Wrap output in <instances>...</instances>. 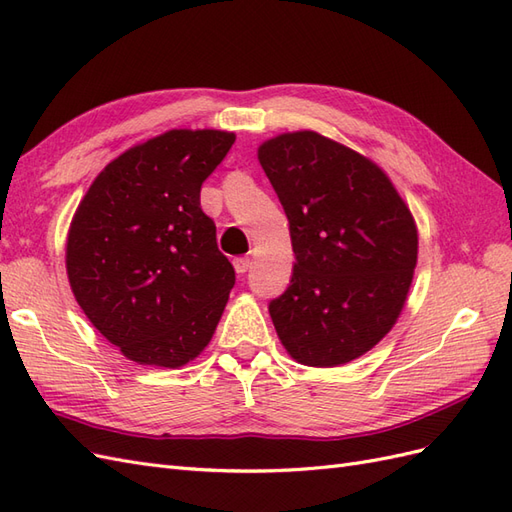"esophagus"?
Instances as JSON below:
<instances>
[{
    "mask_svg": "<svg viewBox=\"0 0 512 512\" xmlns=\"http://www.w3.org/2000/svg\"><path fill=\"white\" fill-rule=\"evenodd\" d=\"M233 268H236L238 274H246L248 268H251V259H248V257H236V259H233Z\"/></svg>",
    "mask_w": 512,
    "mask_h": 512,
    "instance_id": "1",
    "label": "esophagus"
}]
</instances>
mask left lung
Returning <instances> with one entry per match:
<instances>
[{
  "mask_svg": "<svg viewBox=\"0 0 512 512\" xmlns=\"http://www.w3.org/2000/svg\"><path fill=\"white\" fill-rule=\"evenodd\" d=\"M259 163L289 221L296 264L268 306L289 356L339 367L367 354L410 291L418 231L388 175L313 130L259 145Z\"/></svg>",
  "mask_w": 512,
  "mask_h": 512,
  "instance_id": "1",
  "label": "left lung"
}]
</instances>
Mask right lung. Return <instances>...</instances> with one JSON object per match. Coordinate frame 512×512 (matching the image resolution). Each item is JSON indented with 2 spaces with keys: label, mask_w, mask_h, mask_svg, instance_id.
I'll use <instances>...</instances> for the list:
<instances>
[{
  "label": "right lung",
  "mask_w": 512,
  "mask_h": 512,
  "mask_svg": "<svg viewBox=\"0 0 512 512\" xmlns=\"http://www.w3.org/2000/svg\"><path fill=\"white\" fill-rule=\"evenodd\" d=\"M233 141L180 128L135 145L98 173L72 216V294L128 360L175 369L212 339L236 272L199 193Z\"/></svg>",
  "instance_id": "right-lung-1"
}]
</instances>
